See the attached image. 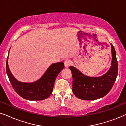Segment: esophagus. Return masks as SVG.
<instances>
[{"instance_id":"34e87169","label":"esophagus","mask_w":126,"mask_h":126,"mask_svg":"<svg viewBox=\"0 0 126 126\" xmlns=\"http://www.w3.org/2000/svg\"><path fill=\"white\" fill-rule=\"evenodd\" d=\"M71 62L70 60L66 59L64 62L65 67L67 68V67H69L70 66V64H71Z\"/></svg>"}]
</instances>
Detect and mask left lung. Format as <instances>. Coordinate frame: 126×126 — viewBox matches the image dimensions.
<instances>
[{"mask_svg":"<svg viewBox=\"0 0 126 126\" xmlns=\"http://www.w3.org/2000/svg\"><path fill=\"white\" fill-rule=\"evenodd\" d=\"M112 60L110 69L100 77L85 75L74 66L69 68L73 75V92L75 96L82 100H94L104 97L111 89L118 73L116 54L112 44Z\"/></svg>","mask_w":126,"mask_h":126,"instance_id":"left-lung-1","label":"left lung"}]
</instances>
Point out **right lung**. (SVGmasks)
<instances>
[{"mask_svg":"<svg viewBox=\"0 0 126 126\" xmlns=\"http://www.w3.org/2000/svg\"><path fill=\"white\" fill-rule=\"evenodd\" d=\"M8 55L6 62V72L15 91L24 99L30 101H39L47 98L52 92L56 77L64 67V63L62 62L52 63L38 80L32 82H24L16 79L11 73L8 64Z\"/></svg>","mask_w":126,"mask_h":126,"instance_id":"right-lung-1","label":"right lung"}]
</instances>
